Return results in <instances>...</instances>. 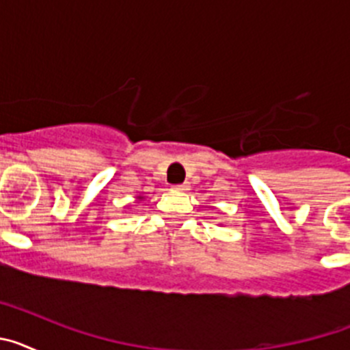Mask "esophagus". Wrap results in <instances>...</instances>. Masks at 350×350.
<instances>
[{
	"label": "esophagus",
	"instance_id": "obj_1",
	"mask_svg": "<svg viewBox=\"0 0 350 350\" xmlns=\"http://www.w3.org/2000/svg\"><path fill=\"white\" fill-rule=\"evenodd\" d=\"M173 189H175V191H187V189H189V184H185V182H184V184H175V185H173Z\"/></svg>",
	"mask_w": 350,
	"mask_h": 350
}]
</instances>
